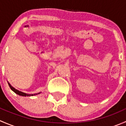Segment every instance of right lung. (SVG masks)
Instances as JSON below:
<instances>
[{"mask_svg":"<svg viewBox=\"0 0 126 126\" xmlns=\"http://www.w3.org/2000/svg\"><path fill=\"white\" fill-rule=\"evenodd\" d=\"M8 85L9 86H10V88H11V90H12V91H13L16 94H17L19 95V96H33V95H36V94H38V93L36 94H27V93H24L23 92H21V91H18V90H16V89L15 88H13L12 87V86L10 84V83H8ZM40 93H39L38 94Z\"/></svg>","mask_w":126,"mask_h":126,"instance_id":"1","label":"right lung"}]
</instances>
